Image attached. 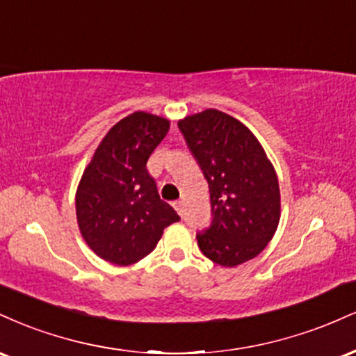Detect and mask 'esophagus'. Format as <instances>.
Wrapping results in <instances>:
<instances>
[{"label": "esophagus", "mask_w": 356, "mask_h": 356, "mask_svg": "<svg viewBox=\"0 0 356 356\" xmlns=\"http://www.w3.org/2000/svg\"><path fill=\"white\" fill-rule=\"evenodd\" d=\"M172 206H174V209L179 212V214H182V207H184V204H182V201H175V202L172 204Z\"/></svg>", "instance_id": "esophagus-1"}]
</instances>
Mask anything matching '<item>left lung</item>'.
<instances>
[{
	"mask_svg": "<svg viewBox=\"0 0 356 356\" xmlns=\"http://www.w3.org/2000/svg\"><path fill=\"white\" fill-rule=\"evenodd\" d=\"M177 127L209 184L211 226L195 236L202 254L226 268L246 263L280 222L275 167L251 130L219 110L186 117Z\"/></svg>",
	"mask_w": 356,
	"mask_h": 356,
	"instance_id": "left-lung-1",
	"label": "left lung"
}]
</instances>
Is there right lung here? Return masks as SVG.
I'll return each instance as SVG.
<instances>
[{
    "mask_svg": "<svg viewBox=\"0 0 356 356\" xmlns=\"http://www.w3.org/2000/svg\"><path fill=\"white\" fill-rule=\"evenodd\" d=\"M169 132V120L136 112L108 130L76 191V219L92 251L127 266L154 251L181 218L159 197L147 161Z\"/></svg>",
    "mask_w": 356,
    "mask_h": 356,
    "instance_id": "1",
    "label": "right lung"
}]
</instances>
